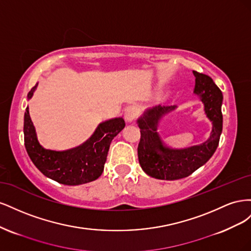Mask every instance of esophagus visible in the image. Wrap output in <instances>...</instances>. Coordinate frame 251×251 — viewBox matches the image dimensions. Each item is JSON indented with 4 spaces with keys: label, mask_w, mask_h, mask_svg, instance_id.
I'll use <instances>...</instances> for the list:
<instances>
[{
    "label": "esophagus",
    "mask_w": 251,
    "mask_h": 251,
    "mask_svg": "<svg viewBox=\"0 0 251 251\" xmlns=\"http://www.w3.org/2000/svg\"><path fill=\"white\" fill-rule=\"evenodd\" d=\"M138 110L135 105H128L125 109V119L126 123H133L135 118L137 117Z\"/></svg>",
    "instance_id": "obj_1"
}]
</instances>
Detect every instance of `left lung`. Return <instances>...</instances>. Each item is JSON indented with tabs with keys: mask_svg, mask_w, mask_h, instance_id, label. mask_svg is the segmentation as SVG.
<instances>
[{
	"mask_svg": "<svg viewBox=\"0 0 251 251\" xmlns=\"http://www.w3.org/2000/svg\"><path fill=\"white\" fill-rule=\"evenodd\" d=\"M196 85L194 92L204 103L207 117L212 121V131L207 141L184 150H173L164 146L157 133V125L163 114L174 110L175 105H158L148 110L138 119L140 141L138 159L141 169L149 176L161 180H178L192 175L214 155L222 133L223 95L209 76L194 71Z\"/></svg>",
	"mask_w": 251,
	"mask_h": 251,
	"instance_id": "obj_1",
	"label": "left lung"
}]
</instances>
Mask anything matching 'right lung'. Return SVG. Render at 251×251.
Here are the masks:
<instances>
[{
	"label": "right lung",
	"instance_id": "add662e5",
	"mask_svg": "<svg viewBox=\"0 0 251 251\" xmlns=\"http://www.w3.org/2000/svg\"><path fill=\"white\" fill-rule=\"evenodd\" d=\"M36 85L30 90L33 95ZM124 118H114L100 124L89 140L81 146L64 151L45 150L37 141L28 107L24 117V141L33 164L45 176L65 185H79L94 181L103 172L111 141L123 130Z\"/></svg>",
	"mask_w": 251,
	"mask_h": 251
}]
</instances>
